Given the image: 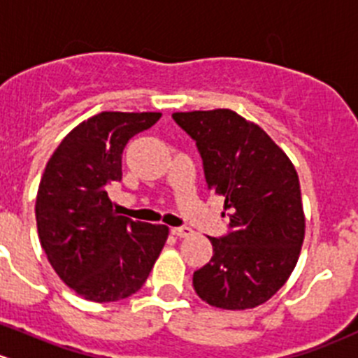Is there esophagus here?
Returning a JSON list of instances; mask_svg holds the SVG:
<instances>
[{
    "label": "esophagus",
    "mask_w": 358,
    "mask_h": 358,
    "mask_svg": "<svg viewBox=\"0 0 358 358\" xmlns=\"http://www.w3.org/2000/svg\"><path fill=\"white\" fill-rule=\"evenodd\" d=\"M171 235H175L176 238H185V236L192 235V229L187 228V226H180V228H173Z\"/></svg>",
    "instance_id": "obj_1"
}]
</instances>
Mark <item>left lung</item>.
<instances>
[{"mask_svg":"<svg viewBox=\"0 0 358 358\" xmlns=\"http://www.w3.org/2000/svg\"><path fill=\"white\" fill-rule=\"evenodd\" d=\"M196 141L206 185L224 198L228 233L208 236L213 255L192 275L199 299L250 309L275 295L299 262L306 233L299 175L262 127L229 109L175 113Z\"/></svg>","mask_w":358,"mask_h":358,"instance_id":"left-lung-1","label":"left lung"}]
</instances>
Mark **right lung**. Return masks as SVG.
<instances>
[{
    "instance_id": "right-lung-1",
    "label": "right lung",
    "mask_w": 358,
    "mask_h": 358,
    "mask_svg": "<svg viewBox=\"0 0 358 358\" xmlns=\"http://www.w3.org/2000/svg\"><path fill=\"white\" fill-rule=\"evenodd\" d=\"M160 113L103 111L79 123L49 159L35 215L40 243L69 288L93 302H116L141 289L159 258L168 226L113 210L108 187L122 180L127 143Z\"/></svg>"
}]
</instances>
